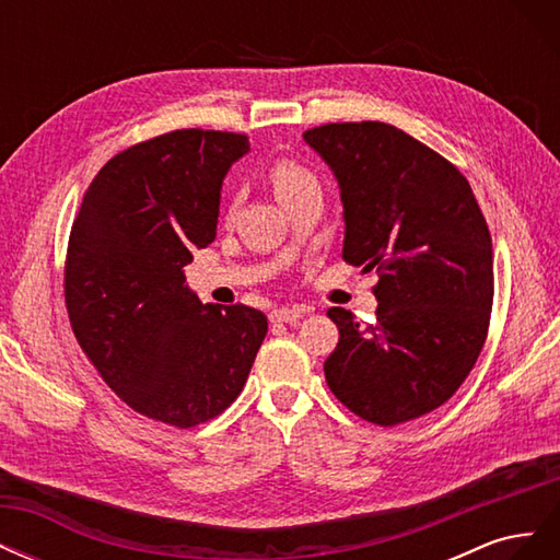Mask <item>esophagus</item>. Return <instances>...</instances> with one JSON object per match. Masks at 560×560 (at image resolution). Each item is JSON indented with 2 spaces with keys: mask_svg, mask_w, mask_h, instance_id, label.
<instances>
[{
  "mask_svg": "<svg viewBox=\"0 0 560 560\" xmlns=\"http://www.w3.org/2000/svg\"><path fill=\"white\" fill-rule=\"evenodd\" d=\"M308 313L306 306H292V308H276L270 313V322H299Z\"/></svg>",
  "mask_w": 560,
  "mask_h": 560,
  "instance_id": "1",
  "label": "esophagus"
}]
</instances>
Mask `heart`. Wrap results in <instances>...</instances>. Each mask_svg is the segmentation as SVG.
<instances>
[{"mask_svg":"<svg viewBox=\"0 0 560 560\" xmlns=\"http://www.w3.org/2000/svg\"><path fill=\"white\" fill-rule=\"evenodd\" d=\"M270 182H273V189L280 202L299 194L301 189H306V186L317 184L306 167H301L292 161H278L273 167H270Z\"/></svg>","mask_w":560,"mask_h":560,"instance_id":"1","label":"heart"}]
</instances>
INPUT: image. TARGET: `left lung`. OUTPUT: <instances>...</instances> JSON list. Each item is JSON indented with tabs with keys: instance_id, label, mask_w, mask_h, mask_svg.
<instances>
[{
	"instance_id": "1",
	"label": "left lung",
	"mask_w": 560,
	"mask_h": 560,
	"mask_svg": "<svg viewBox=\"0 0 560 560\" xmlns=\"http://www.w3.org/2000/svg\"><path fill=\"white\" fill-rule=\"evenodd\" d=\"M343 202V259L376 270V322L329 308L325 362L336 399L389 428L442 406L483 348L493 308V241L453 163L381 121L303 132Z\"/></svg>"
}]
</instances>
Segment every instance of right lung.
Instances as JSON below:
<instances>
[{"mask_svg": "<svg viewBox=\"0 0 560 560\" xmlns=\"http://www.w3.org/2000/svg\"><path fill=\"white\" fill-rule=\"evenodd\" d=\"M247 151L245 135L198 128L135 144L95 175L72 224L65 303L79 346L130 409L175 428L241 395L268 331L261 311L202 303L184 276Z\"/></svg>", "mask_w": 560, "mask_h": 560, "instance_id": "right-lung-1", "label": "right lung"}]
</instances>
